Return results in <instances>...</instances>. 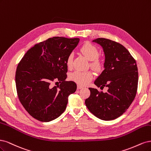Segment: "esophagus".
<instances>
[{"mask_svg":"<svg viewBox=\"0 0 151 151\" xmlns=\"http://www.w3.org/2000/svg\"><path fill=\"white\" fill-rule=\"evenodd\" d=\"M83 88L82 86H81V85H77V89H78V90H80V89H81V88Z\"/></svg>","mask_w":151,"mask_h":151,"instance_id":"obj_1","label":"esophagus"}]
</instances>
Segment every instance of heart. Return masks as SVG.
Here are the masks:
<instances>
[{"label":"heart","mask_w":151,"mask_h":151,"mask_svg":"<svg viewBox=\"0 0 151 151\" xmlns=\"http://www.w3.org/2000/svg\"><path fill=\"white\" fill-rule=\"evenodd\" d=\"M80 51L84 56L91 61L90 65L96 70H99L101 68V63L98 59L99 56V50L95 46L91 43L86 42L80 48ZM73 55L70 54L68 56L66 64L68 68L72 66ZM93 78V74L91 71H81L76 70L70 75V79L76 83L80 85H85L90 81Z\"/></svg>","instance_id":"obj_1"}]
</instances>
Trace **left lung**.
Masks as SVG:
<instances>
[{
	"mask_svg": "<svg viewBox=\"0 0 151 151\" xmlns=\"http://www.w3.org/2000/svg\"><path fill=\"white\" fill-rule=\"evenodd\" d=\"M93 42L100 45L105 55L104 70L94 84L107 91L89 88L90 96L85 100L86 107L96 117L114 120L128 109L137 93L138 70L136 61L120 44L105 38Z\"/></svg>",
	"mask_w": 151,
	"mask_h": 151,
	"instance_id": "8db88e82",
	"label": "left lung"
}]
</instances>
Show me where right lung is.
Listing matches in <instances>:
<instances>
[{
	"label": "right lung",
	"instance_id": "right-lung-1",
	"mask_svg": "<svg viewBox=\"0 0 151 151\" xmlns=\"http://www.w3.org/2000/svg\"><path fill=\"white\" fill-rule=\"evenodd\" d=\"M79 38L53 37L29 50L16 72L17 93L21 104L32 117L50 122L65 110L68 96L76 90L73 81H66V61ZM55 79L61 83L52 87Z\"/></svg>",
	"mask_w": 151,
	"mask_h": 151
}]
</instances>
